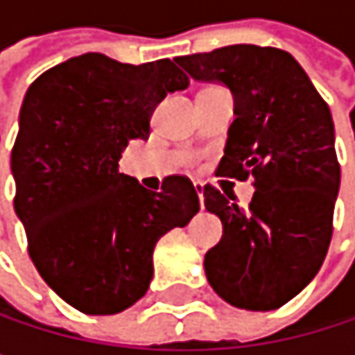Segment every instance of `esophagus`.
Masks as SVG:
<instances>
[{
	"label": "esophagus",
	"mask_w": 355,
	"mask_h": 355,
	"mask_svg": "<svg viewBox=\"0 0 355 355\" xmlns=\"http://www.w3.org/2000/svg\"><path fill=\"white\" fill-rule=\"evenodd\" d=\"M193 187H195V193H197L199 201H203V182H195Z\"/></svg>",
	"instance_id": "esophagus-1"
}]
</instances>
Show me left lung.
<instances>
[{"instance_id": "left-lung-1", "label": "left lung", "mask_w": 355, "mask_h": 355, "mask_svg": "<svg viewBox=\"0 0 355 355\" xmlns=\"http://www.w3.org/2000/svg\"><path fill=\"white\" fill-rule=\"evenodd\" d=\"M175 61L193 80L230 88L236 119L218 173L254 178L248 209L230 193L203 189L224 226L205 252L207 282L232 306L279 309L311 284L331 243L341 178L331 110L282 49L230 44Z\"/></svg>"}]
</instances>
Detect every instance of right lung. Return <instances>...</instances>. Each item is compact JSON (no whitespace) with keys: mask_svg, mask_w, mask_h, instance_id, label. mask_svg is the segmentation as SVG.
I'll return each instance as SVG.
<instances>
[{"mask_svg":"<svg viewBox=\"0 0 355 355\" xmlns=\"http://www.w3.org/2000/svg\"><path fill=\"white\" fill-rule=\"evenodd\" d=\"M189 86L171 59L131 65L71 57L31 84L12 150L14 209L46 286L86 315L135 304L154 275V247L199 211L187 177L148 191L119 173L131 139L150 137L156 105Z\"/></svg>","mask_w":355,"mask_h":355,"instance_id":"obj_1","label":"right lung"}]
</instances>
